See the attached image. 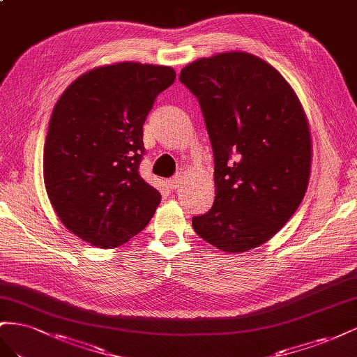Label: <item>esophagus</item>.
<instances>
[{"label": "esophagus", "mask_w": 357, "mask_h": 357, "mask_svg": "<svg viewBox=\"0 0 357 357\" xmlns=\"http://www.w3.org/2000/svg\"><path fill=\"white\" fill-rule=\"evenodd\" d=\"M181 184H182L181 176H173V178H170V179L167 181V185H169V188H170L172 191L178 190V188L181 187Z\"/></svg>", "instance_id": "esophagus-1"}]
</instances>
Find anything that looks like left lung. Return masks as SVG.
<instances>
[{
	"mask_svg": "<svg viewBox=\"0 0 357 357\" xmlns=\"http://www.w3.org/2000/svg\"><path fill=\"white\" fill-rule=\"evenodd\" d=\"M179 80L199 100L215 162V200L192 229L230 254L257 248L308 188L312 145L301 101L278 70L236 50L192 61Z\"/></svg>",
	"mask_w": 357,
	"mask_h": 357,
	"instance_id": "8db88e82",
	"label": "left lung"
}]
</instances>
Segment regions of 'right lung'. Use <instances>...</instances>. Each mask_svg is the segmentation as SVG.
<instances>
[{"label":"right lung","instance_id":"right-lung-1","mask_svg":"<svg viewBox=\"0 0 357 357\" xmlns=\"http://www.w3.org/2000/svg\"><path fill=\"white\" fill-rule=\"evenodd\" d=\"M175 79L172 67L126 61L86 71L56 101L43 152L47 197L91 245H122L160 205V192L139 175L144 124Z\"/></svg>","mask_w":357,"mask_h":357}]
</instances>
